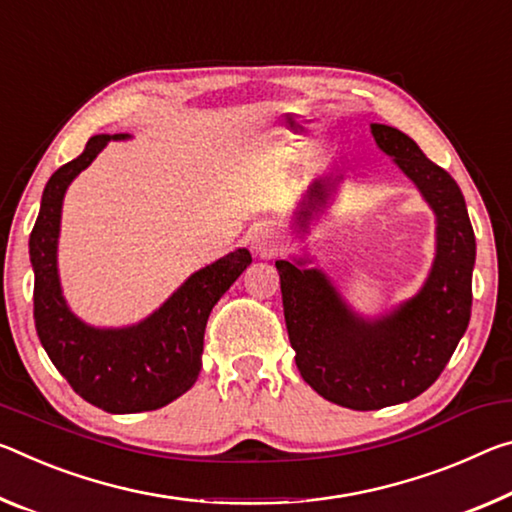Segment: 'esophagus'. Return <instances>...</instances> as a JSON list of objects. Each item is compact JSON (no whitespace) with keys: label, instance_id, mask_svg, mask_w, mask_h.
Listing matches in <instances>:
<instances>
[{"label":"esophagus","instance_id":"esophagus-1","mask_svg":"<svg viewBox=\"0 0 512 512\" xmlns=\"http://www.w3.org/2000/svg\"><path fill=\"white\" fill-rule=\"evenodd\" d=\"M250 246H253L259 257H273L280 248V237L278 232L271 230V227H259L253 237H250Z\"/></svg>","mask_w":512,"mask_h":512}]
</instances>
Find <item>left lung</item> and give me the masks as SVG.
I'll return each instance as SVG.
<instances>
[{"label":"left lung","instance_id":"8db88e82","mask_svg":"<svg viewBox=\"0 0 512 512\" xmlns=\"http://www.w3.org/2000/svg\"><path fill=\"white\" fill-rule=\"evenodd\" d=\"M378 148L419 186L437 214V255L424 289L380 321L355 316L326 275L278 259L282 307L300 376L323 399L351 410H380L426 392L465 335L472 316L476 239L460 186L408 134L371 125ZM326 202L316 182L300 225Z\"/></svg>","mask_w":512,"mask_h":512}]
</instances>
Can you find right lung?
<instances>
[{
  "label": "right lung",
  "mask_w": 512,
  "mask_h": 512,
  "mask_svg": "<svg viewBox=\"0 0 512 512\" xmlns=\"http://www.w3.org/2000/svg\"><path fill=\"white\" fill-rule=\"evenodd\" d=\"M111 139H127V134L93 136L86 150L56 170L45 184L29 237V257L36 275V332L52 364L84 401L113 415H129L164 408L196 383L209 312L253 257L246 248H239L193 273L139 326L97 330L81 323L68 310L56 273L61 202L68 184L91 166Z\"/></svg>",
  "instance_id": "obj_1"
}]
</instances>
